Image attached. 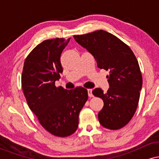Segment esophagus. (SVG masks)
I'll return each mask as SVG.
<instances>
[{
	"label": "esophagus",
	"instance_id": "obj_1",
	"mask_svg": "<svg viewBox=\"0 0 159 159\" xmlns=\"http://www.w3.org/2000/svg\"><path fill=\"white\" fill-rule=\"evenodd\" d=\"M87 93H88L89 97H93V94L92 89H88V90H87Z\"/></svg>",
	"mask_w": 159,
	"mask_h": 159
}]
</instances>
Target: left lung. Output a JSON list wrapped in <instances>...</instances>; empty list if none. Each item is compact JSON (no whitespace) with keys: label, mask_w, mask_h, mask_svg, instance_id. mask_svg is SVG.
I'll return each instance as SVG.
<instances>
[{"label":"left lung","mask_w":159,"mask_h":159,"mask_svg":"<svg viewBox=\"0 0 159 159\" xmlns=\"http://www.w3.org/2000/svg\"><path fill=\"white\" fill-rule=\"evenodd\" d=\"M74 39L93 56L98 68L109 72L107 78L110 87L106 93L100 88L93 91L104 102L98 121L106 129H121L134 116L142 88L136 57L126 44L105 30L76 35Z\"/></svg>","instance_id":"8db88e82"}]
</instances>
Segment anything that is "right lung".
Here are the masks:
<instances>
[{
  "label": "right lung",
  "mask_w": 159,
  "mask_h": 159,
  "mask_svg": "<svg viewBox=\"0 0 159 159\" xmlns=\"http://www.w3.org/2000/svg\"><path fill=\"white\" fill-rule=\"evenodd\" d=\"M70 38L45 40L32 50L24 63L21 87L27 105L48 132L58 137L72 134L78 115L87 98L81 87L73 90L56 87L63 72L61 55Z\"/></svg>",
  "instance_id": "1"
}]
</instances>
